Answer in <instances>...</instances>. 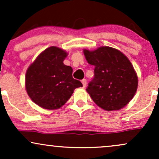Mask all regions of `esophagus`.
I'll return each instance as SVG.
<instances>
[{"instance_id": "obj_1", "label": "esophagus", "mask_w": 159, "mask_h": 159, "mask_svg": "<svg viewBox=\"0 0 159 159\" xmlns=\"http://www.w3.org/2000/svg\"><path fill=\"white\" fill-rule=\"evenodd\" d=\"M82 84H83V87H85L86 86H87V80L86 79H83L81 81Z\"/></svg>"}]
</instances>
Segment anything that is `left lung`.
<instances>
[{
    "label": "left lung",
    "instance_id": "8db88e82",
    "mask_svg": "<svg viewBox=\"0 0 159 159\" xmlns=\"http://www.w3.org/2000/svg\"><path fill=\"white\" fill-rule=\"evenodd\" d=\"M86 60L95 66L94 78L86 89L98 106L105 111L120 110L135 94L138 76L126 56L108 46L84 50Z\"/></svg>",
    "mask_w": 159,
    "mask_h": 159
}]
</instances>
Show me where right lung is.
I'll return each instance as SVG.
<instances>
[{
  "label": "right lung",
  "instance_id": "add662e5",
  "mask_svg": "<svg viewBox=\"0 0 159 159\" xmlns=\"http://www.w3.org/2000/svg\"><path fill=\"white\" fill-rule=\"evenodd\" d=\"M66 56L63 49L49 47L27 69V93L32 101L43 108H60L69 99L75 89L83 86L72 78V67L63 64Z\"/></svg>",
  "mask_w": 159,
  "mask_h": 159
}]
</instances>
